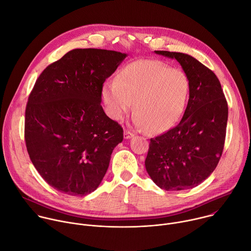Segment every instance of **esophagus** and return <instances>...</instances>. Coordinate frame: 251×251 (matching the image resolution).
Listing matches in <instances>:
<instances>
[{
    "instance_id": "1",
    "label": "esophagus",
    "mask_w": 251,
    "mask_h": 251,
    "mask_svg": "<svg viewBox=\"0 0 251 251\" xmlns=\"http://www.w3.org/2000/svg\"><path fill=\"white\" fill-rule=\"evenodd\" d=\"M134 136V134L131 132V131H129V130H124V138L125 139H130L131 137H133Z\"/></svg>"
}]
</instances>
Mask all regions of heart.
Instances as JSON below:
<instances>
[{
  "label": "heart",
  "instance_id": "heart-1",
  "mask_svg": "<svg viewBox=\"0 0 251 251\" xmlns=\"http://www.w3.org/2000/svg\"><path fill=\"white\" fill-rule=\"evenodd\" d=\"M189 92L190 80L183 70L160 60L143 59L126 65L115 81L104 84L102 98L113 120H122L134 102L135 126L163 133L180 120Z\"/></svg>",
  "mask_w": 251,
  "mask_h": 251
}]
</instances>
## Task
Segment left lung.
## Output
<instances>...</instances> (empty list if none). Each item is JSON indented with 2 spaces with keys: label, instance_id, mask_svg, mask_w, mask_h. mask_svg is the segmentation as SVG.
Wrapping results in <instances>:
<instances>
[{
  "label": "left lung",
  "instance_id": "left-lung-1",
  "mask_svg": "<svg viewBox=\"0 0 251 251\" xmlns=\"http://www.w3.org/2000/svg\"><path fill=\"white\" fill-rule=\"evenodd\" d=\"M175 58L190 80L185 114L176 127L152 138L146 170L153 182L166 191L197 187L217 168L222 157L228 116L221 82L212 71L193 56L155 50Z\"/></svg>",
  "mask_w": 251,
  "mask_h": 251
}]
</instances>
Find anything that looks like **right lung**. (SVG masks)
Here are the masks:
<instances>
[{
  "label": "right lung",
  "instance_id": "add662e5",
  "mask_svg": "<svg viewBox=\"0 0 251 251\" xmlns=\"http://www.w3.org/2000/svg\"><path fill=\"white\" fill-rule=\"evenodd\" d=\"M127 56L76 49L50 64L34 83L25 107L29 159L53 189L75 197L95 191L108 169L123 129L101 106L103 83Z\"/></svg>",
  "mask_w": 251,
  "mask_h": 251
}]
</instances>
